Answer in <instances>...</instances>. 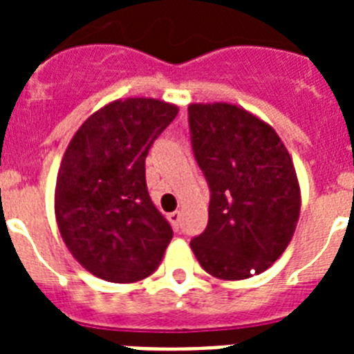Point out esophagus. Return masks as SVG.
Wrapping results in <instances>:
<instances>
[{
  "instance_id": "obj_1",
  "label": "esophagus",
  "mask_w": 354,
  "mask_h": 354,
  "mask_svg": "<svg viewBox=\"0 0 354 354\" xmlns=\"http://www.w3.org/2000/svg\"><path fill=\"white\" fill-rule=\"evenodd\" d=\"M168 220H170L171 227L174 228H179V221H180V212L179 211H174L168 214Z\"/></svg>"
}]
</instances>
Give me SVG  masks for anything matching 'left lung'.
Returning a JSON list of instances; mask_svg holds the SVG:
<instances>
[{"mask_svg": "<svg viewBox=\"0 0 354 354\" xmlns=\"http://www.w3.org/2000/svg\"><path fill=\"white\" fill-rule=\"evenodd\" d=\"M196 162L211 187L207 227L189 243L200 266L220 280L261 274L289 246L301 192L277 131L230 102L187 108Z\"/></svg>", "mask_w": 354, "mask_h": 354, "instance_id": "left-lung-1", "label": "left lung"}]
</instances>
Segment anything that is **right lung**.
I'll use <instances>...</instances> for the list:
<instances>
[{
    "label": "right lung",
    "instance_id": "obj_1",
    "mask_svg": "<svg viewBox=\"0 0 354 354\" xmlns=\"http://www.w3.org/2000/svg\"><path fill=\"white\" fill-rule=\"evenodd\" d=\"M179 108L117 99L72 136L55 187V214L72 257L106 282L133 283L159 268L171 227L147 192L145 158Z\"/></svg>",
    "mask_w": 354,
    "mask_h": 354
}]
</instances>
